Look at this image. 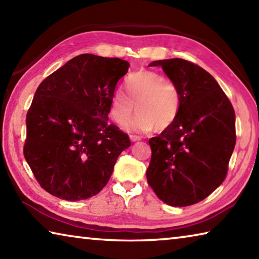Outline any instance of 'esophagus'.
<instances>
[{
	"mask_svg": "<svg viewBox=\"0 0 259 259\" xmlns=\"http://www.w3.org/2000/svg\"><path fill=\"white\" fill-rule=\"evenodd\" d=\"M130 140L131 142H138V140H142V137H139V136H135V135H130Z\"/></svg>",
	"mask_w": 259,
	"mask_h": 259,
	"instance_id": "obj_1",
	"label": "esophagus"
}]
</instances>
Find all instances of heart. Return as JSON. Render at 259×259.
Returning a JSON list of instances; mask_svg holds the SVG:
<instances>
[{
	"mask_svg": "<svg viewBox=\"0 0 259 259\" xmlns=\"http://www.w3.org/2000/svg\"><path fill=\"white\" fill-rule=\"evenodd\" d=\"M128 96L121 90L113 94L109 115L117 124L124 125L136 111L139 114L126 129L147 133L153 129H168L181 111V95L177 87L159 73L139 71L126 78Z\"/></svg>",
	"mask_w": 259,
	"mask_h": 259,
	"instance_id": "heart-1",
	"label": "heart"
}]
</instances>
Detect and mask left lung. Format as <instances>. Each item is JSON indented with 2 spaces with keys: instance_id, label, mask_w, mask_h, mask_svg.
<instances>
[{
  "instance_id": "8db88e82",
  "label": "left lung",
  "mask_w": 259,
  "mask_h": 259,
  "mask_svg": "<svg viewBox=\"0 0 259 259\" xmlns=\"http://www.w3.org/2000/svg\"><path fill=\"white\" fill-rule=\"evenodd\" d=\"M177 87V120L150 143L146 177L157 198L172 207L204 200L224 182L235 146V113L217 81L194 63L155 60Z\"/></svg>"
}]
</instances>
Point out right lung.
Returning a JSON list of instances; mask_svg holds the SVG:
<instances>
[{
	"label": "right lung",
	"mask_w": 259,
	"mask_h": 259,
	"mask_svg": "<svg viewBox=\"0 0 259 259\" xmlns=\"http://www.w3.org/2000/svg\"><path fill=\"white\" fill-rule=\"evenodd\" d=\"M130 64L83 54L41 82L26 116L24 156L40 186L57 198L89 199L109 181L128 135L108 123L116 83Z\"/></svg>",
	"instance_id": "add662e5"
}]
</instances>
